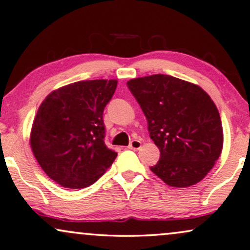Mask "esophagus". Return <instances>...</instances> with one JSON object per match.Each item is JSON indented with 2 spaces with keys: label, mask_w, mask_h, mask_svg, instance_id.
<instances>
[{
  "label": "esophagus",
  "mask_w": 250,
  "mask_h": 250,
  "mask_svg": "<svg viewBox=\"0 0 250 250\" xmlns=\"http://www.w3.org/2000/svg\"><path fill=\"white\" fill-rule=\"evenodd\" d=\"M141 147H142V142L138 141V139H134V141H131L130 144L128 146V148L134 149V151H137V149H139Z\"/></svg>",
  "instance_id": "1"
}]
</instances>
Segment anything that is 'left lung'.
Masks as SVG:
<instances>
[{
	"instance_id": "8db88e82",
	"label": "left lung",
	"mask_w": 250,
	"mask_h": 250,
	"mask_svg": "<svg viewBox=\"0 0 250 250\" xmlns=\"http://www.w3.org/2000/svg\"><path fill=\"white\" fill-rule=\"evenodd\" d=\"M149 137L160 149L151 170L174 188L197 184L214 167L223 147L218 109L200 86L170 75L130 80Z\"/></svg>"
}]
</instances>
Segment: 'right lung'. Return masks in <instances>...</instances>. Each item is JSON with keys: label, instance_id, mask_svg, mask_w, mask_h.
I'll return each mask as SVG.
<instances>
[{"label": "right lung", "instance_id": "right-lung-1", "mask_svg": "<svg viewBox=\"0 0 250 250\" xmlns=\"http://www.w3.org/2000/svg\"><path fill=\"white\" fill-rule=\"evenodd\" d=\"M116 84V80L79 81L52 91L40 106L32 127V151L59 185L88 188L115 160L118 153L104 142L103 113Z\"/></svg>", "mask_w": 250, "mask_h": 250}]
</instances>
